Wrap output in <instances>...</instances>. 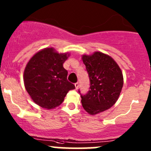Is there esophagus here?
<instances>
[{"mask_svg": "<svg viewBox=\"0 0 151 151\" xmlns=\"http://www.w3.org/2000/svg\"><path fill=\"white\" fill-rule=\"evenodd\" d=\"M74 85H75V88H76V89H78V88H79V83H76L75 84H74Z\"/></svg>", "mask_w": 151, "mask_h": 151, "instance_id": "34e87169", "label": "esophagus"}]
</instances>
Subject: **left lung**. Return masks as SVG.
Segmentation results:
<instances>
[{
    "mask_svg": "<svg viewBox=\"0 0 151 151\" xmlns=\"http://www.w3.org/2000/svg\"><path fill=\"white\" fill-rule=\"evenodd\" d=\"M83 61L90 80L89 91L81 95L83 108L91 115L105 111L113 106L123 85L121 68L109 55L96 52L83 55Z\"/></svg>",
    "mask_w": 151,
    "mask_h": 151,
    "instance_id": "left-lung-1",
    "label": "left lung"
}]
</instances>
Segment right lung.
<instances>
[{
  "instance_id": "right-lung-1",
  "label": "right lung",
  "mask_w": 151,
  "mask_h": 151,
  "mask_svg": "<svg viewBox=\"0 0 151 151\" xmlns=\"http://www.w3.org/2000/svg\"><path fill=\"white\" fill-rule=\"evenodd\" d=\"M67 54H59L54 49L39 51L31 58L24 71V84L33 101L45 109L59 106L67 93L75 88L67 80L68 71L63 63Z\"/></svg>"
}]
</instances>
